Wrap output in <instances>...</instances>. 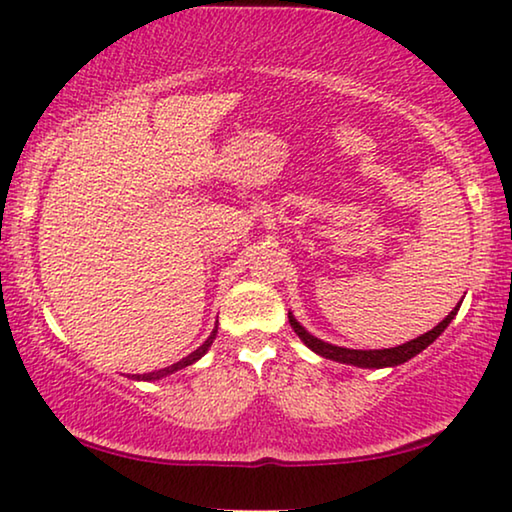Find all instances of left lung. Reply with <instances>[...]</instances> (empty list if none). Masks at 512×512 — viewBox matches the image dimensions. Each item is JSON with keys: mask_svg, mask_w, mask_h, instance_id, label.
<instances>
[{"mask_svg": "<svg viewBox=\"0 0 512 512\" xmlns=\"http://www.w3.org/2000/svg\"><path fill=\"white\" fill-rule=\"evenodd\" d=\"M457 310H460V303H457L455 308L448 312L444 322H439L432 331H427L423 335H418L416 340H409V342H404V345L391 347V349H347V347L329 345V342L319 340V338H315V335H310L308 331H305L303 326L296 322L292 312H289V324H292L294 333L299 335V338L305 342V345H308L312 352L319 354V356L331 358V361H338V363L358 365V368H393V365L407 363L409 358H414L416 354H421L425 347H430L432 342L437 340L439 335L446 331V326L453 322V317L457 315Z\"/></svg>", "mask_w": 512, "mask_h": 512, "instance_id": "obj_1", "label": "left lung"}]
</instances>
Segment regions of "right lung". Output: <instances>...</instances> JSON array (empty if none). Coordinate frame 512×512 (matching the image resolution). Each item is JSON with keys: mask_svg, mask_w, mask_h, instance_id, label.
I'll return each mask as SVG.
<instances>
[{"mask_svg": "<svg viewBox=\"0 0 512 512\" xmlns=\"http://www.w3.org/2000/svg\"><path fill=\"white\" fill-rule=\"evenodd\" d=\"M216 333H218V326L216 329L211 331V335L207 340H204V345L202 347H197L193 354H188L186 358H181L179 363H174V365H170V368H163V370H156V372H147V375H131V379H137V381H154V379H160V377H167V375H172V372H177V370H183V368H188V365H193L195 361H200V358L209 352V347H211V342L216 340Z\"/></svg>", "mask_w": 512, "mask_h": 512, "instance_id": "1", "label": "right lung"}]
</instances>
